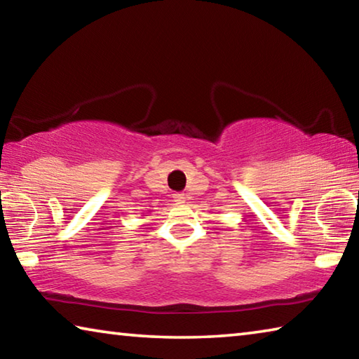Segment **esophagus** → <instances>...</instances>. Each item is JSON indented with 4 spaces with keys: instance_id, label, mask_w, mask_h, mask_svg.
<instances>
[{
    "instance_id": "obj_1",
    "label": "esophagus",
    "mask_w": 359,
    "mask_h": 359,
    "mask_svg": "<svg viewBox=\"0 0 359 359\" xmlns=\"http://www.w3.org/2000/svg\"><path fill=\"white\" fill-rule=\"evenodd\" d=\"M174 201L177 204H184L185 203V194L184 193H174Z\"/></svg>"
}]
</instances>
